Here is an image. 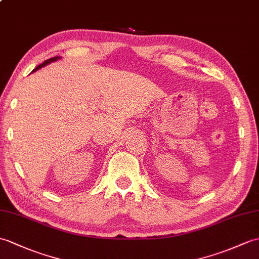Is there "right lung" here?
I'll list each match as a JSON object with an SVG mask.
<instances>
[{"label":"right lung","mask_w":259,"mask_h":259,"mask_svg":"<svg viewBox=\"0 0 259 259\" xmlns=\"http://www.w3.org/2000/svg\"><path fill=\"white\" fill-rule=\"evenodd\" d=\"M58 59H61V57L59 56H56V57H53V58H50V59H47V61H45L43 64H40V65H38L37 67H35L34 69H33V71L32 73H34V71H36V70H38V69H40L41 67H44V66H46V65H48V64H51V63H54V62H56V61H58Z\"/></svg>","instance_id":"obj_1"}]
</instances>
